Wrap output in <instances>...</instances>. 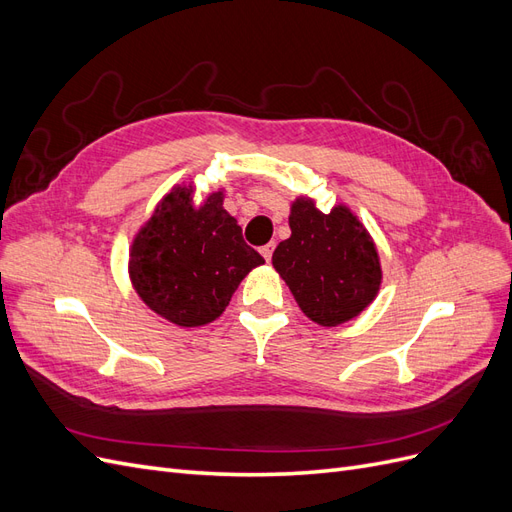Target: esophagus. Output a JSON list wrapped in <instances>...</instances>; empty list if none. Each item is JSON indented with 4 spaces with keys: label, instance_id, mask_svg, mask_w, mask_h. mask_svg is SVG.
Here are the masks:
<instances>
[{
    "label": "esophagus",
    "instance_id": "esophagus-1",
    "mask_svg": "<svg viewBox=\"0 0 512 512\" xmlns=\"http://www.w3.org/2000/svg\"><path fill=\"white\" fill-rule=\"evenodd\" d=\"M273 250H275V243H267V245H262V247H260V254L265 256V260H267V262H271Z\"/></svg>",
    "mask_w": 512,
    "mask_h": 512
}]
</instances>
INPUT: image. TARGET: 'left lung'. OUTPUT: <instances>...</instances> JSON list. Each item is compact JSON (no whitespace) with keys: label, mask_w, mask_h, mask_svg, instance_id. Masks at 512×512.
Listing matches in <instances>:
<instances>
[{"label":"left lung","mask_w":512,"mask_h":512,"mask_svg":"<svg viewBox=\"0 0 512 512\" xmlns=\"http://www.w3.org/2000/svg\"><path fill=\"white\" fill-rule=\"evenodd\" d=\"M292 235L275 247L273 267L303 314L322 327L359 316L380 290L376 245L350 209L331 213L297 198L290 209Z\"/></svg>","instance_id":"8db88e82"}]
</instances>
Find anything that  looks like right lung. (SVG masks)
Returning a JSON list of instances; mask_svg holds the SVG:
<instances>
[{"instance_id": "1", "label": "right lung", "mask_w": 512, "mask_h": 512, "mask_svg": "<svg viewBox=\"0 0 512 512\" xmlns=\"http://www.w3.org/2000/svg\"><path fill=\"white\" fill-rule=\"evenodd\" d=\"M192 198V185L170 190L130 250L138 297L179 327H203L218 318L243 277L265 262L222 207V192L198 207Z\"/></svg>"}]
</instances>
